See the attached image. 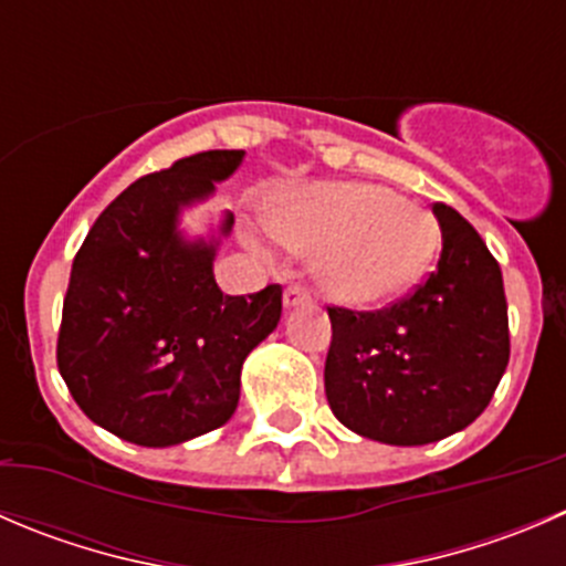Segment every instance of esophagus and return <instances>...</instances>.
<instances>
[{"label":"esophagus","mask_w":566,"mask_h":566,"mask_svg":"<svg viewBox=\"0 0 566 566\" xmlns=\"http://www.w3.org/2000/svg\"><path fill=\"white\" fill-rule=\"evenodd\" d=\"M284 310H295V306H304L310 304V295H306L304 287H298V284H290L287 290H284Z\"/></svg>","instance_id":"34e87169"}]
</instances>
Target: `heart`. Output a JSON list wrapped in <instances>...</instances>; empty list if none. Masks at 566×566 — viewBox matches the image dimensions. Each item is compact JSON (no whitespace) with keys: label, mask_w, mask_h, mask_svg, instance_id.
Wrapping results in <instances>:
<instances>
[{"label":"heart","mask_w":566,"mask_h":566,"mask_svg":"<svg viewBox=\"0 0 566 566\" xmlns=\"http://www.w3.org/2000/svg\"><path fill=\"white\" fill-rule=\"evenodd\" d=\"M265 229L293 251L326 298L354 310L392 304L417 287L440 251L429 212L367 182H306L265 207Z\"/></svg>","instance_id":"b5f03b06"}]
</instances>
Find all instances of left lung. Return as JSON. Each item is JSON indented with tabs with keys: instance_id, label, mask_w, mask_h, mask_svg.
<instances>
[{
	"instance_id": "obj_1",
	"label": "left lung",
	"mask_w": 566,
	"mask_h": 566,
	"mask_svg": "<svg viewBox=\"0 0 566 566\" xmlns=\"http://www.w3.org/2000/svg\"><path fill=\"white\" fill-rule=\"evenodd\" d=\"M442 254L429 282L384 312L328 310L326 398L345 429L429 446L490 406L509 365L501 265L453 207L434 205Z\"/></svg>"
}]
</instances>
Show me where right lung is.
Returning <instances> with one entry per match:
<instances>
[{"mask_svg":"<svg viewBox=\"0 0 566 566\" xmlns=\"http://www.w3.org/2000/svg\"><path fill=\"white\" fill-rule=\"evenodd\" d=\"M245 151H201L124 190L71 268L57 367L76 406L109 434L171 448L221 429L243 361L282 317V287L223 295L218 249L232 212L190 234L182 216L216 196Z\"/></svg>","mask_w":566,"mask_h":566,"instance_id":"right-lung-1","label":"right lung"}]
</instances>
